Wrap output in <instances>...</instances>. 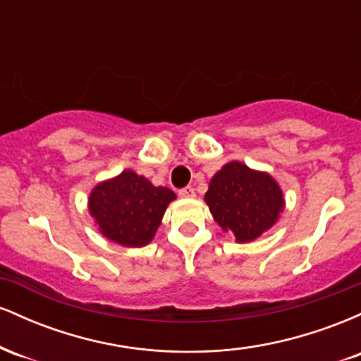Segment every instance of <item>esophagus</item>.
<instances>
[{
  "label": "esophagus",
  "mask_w": 361,
  "mask_h": 361,
  "mask_svg": "<svg viewBox=\"0 0 361 361\" xmlns=\"http://www.w3.org/2000/svg\"><path fill=\"white\" fill-rule=\"evenodd\" d=\"M178 195H180L181 198H193L195 190L192 188V186H185V188H181L180 192H178Z\"/></svg>",
  "instance_id": "esophagus-1"
}]
</instances>
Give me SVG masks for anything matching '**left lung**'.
<instances>
[{
	"label": "left lung",
	"mask_w": 361,
	"mask_h": 361,
	"mask_svg": "<svg viewBox=\"0 0 361 361\" xmlns=\"http://www.w3.org/2000/svg\"><path fill=\"white\" fill-rule=\"evenodd\" d=\"M214 221L231 233L235 243H251L279 221L285 209L283 192L271 175L239 161L224 164L205 193Z\"/></svg>",
	"instance_id": "1"
}]
</instances>
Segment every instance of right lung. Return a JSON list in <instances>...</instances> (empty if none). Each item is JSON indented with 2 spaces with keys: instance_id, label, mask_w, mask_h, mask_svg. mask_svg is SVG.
<instances>
[{
  "instance_id": "right-lung-1",
  "label": "right lung",
  "mask_w": 361,
  "mask_h": 361,
  "mask_svg": "<svg viewBox=\"0 0 361 361\" xmlns=\"http://www.w3.org/2000/svg\"><path fill=\"white\" fill-rule=\"evenodd\" d=\"M175 198L173 190L154 186L147 178L123 169L91 190L88 210L106 239L126 247H142L152 241Z\"/></svg>"
}]
</instances>
